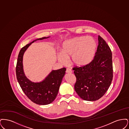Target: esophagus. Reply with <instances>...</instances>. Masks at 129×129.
Segmentation results:
<instances>
[{
	"mask_svg": "<svg viewBox=\"0 0 129 129\" xmlns=\"http://www.w3.org/2000/svg\"><path fill=\"white\" fill-rule=\"evenodd\" d=\"M66 72V73H67V74H70V73H72V70H71V69H67Z\"/></svg>",
	"mask_w": 129,
	"mask_h": 129,
	"instance_id": "1",
	"label": "esophagus"
}]
</instances>
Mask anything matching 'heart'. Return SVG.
I'll return each mask as SVG.
<instances>
[{
  "label": "heart",
  "mask_w": 129,
  "mask_h": 129,
  "mask_svg": "<svg viewBox=\"0 0 129 129\" xmlns=\"http://www.w3.org/2000/svg\"><path fill=\"white\" fill-rule=\"evenodd\" d=\"M98 43L91 36L75 37L64 42L61 54L58 55V61L62 64L67 62V58L77 67H85L92 62L96 54Z\"/></svg>",
  "instance_id": "1"
}]
</instances>
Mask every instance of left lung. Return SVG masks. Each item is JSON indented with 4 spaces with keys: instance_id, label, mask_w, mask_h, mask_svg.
I'll list each match as a JSON object with an SVG mask.
<instances>
[{
    "instance_id": "obj_1",
    "label": "left lung",
    "mask_w": 129,
    "mask_h": 129,
    "mask_svg": "<svg viewBox=\"0 0 129 129\" xmlns=\"http://www.w3.org/2000/svg\"><path fill=\"white\" fill-rule=\"evenodd\" d=\"M98 48L93 61L85 67H74L76 78L74 89L80 98L87 101L101 98L113 79L112 54L104 40L98 36Z\"/></svg>"
}]
</instances>
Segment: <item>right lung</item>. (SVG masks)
<instances>
[{"mask_svg": "<svg viewBox=\"0 0 129 129\" xmlns=\"http://www.w3.org/2000/svg\"><path fill=\"white\" fill-rule=\"evenodd\" d=\"M49 38L50 37L37 39L21 49L16 68L17 79L23 92L32 102L43 105L50 104L55 100L62 79L66 73V69L63 68L56 70H52L43 81L34 82L29 80L25 76L23 60L25 52L32 43L38 40H43Z\"/></svg>", "mask_w": 129, "mask_h": 129, "instance_id": "1", "label": "right lung"}]
</instances>
